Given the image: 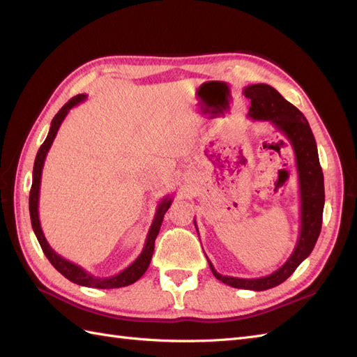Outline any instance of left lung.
Masks as SVG:
<instances>
[{
  "label": "left lung",
  "mask_w": 357,
  "mask_h": 357,
  "mask_svg": "<svg viewBox=\"0 0 357 357\" xmlns=\"http://www.w3.org/2000/svg\"><path fill=\"white\" fill-rule=\"evenodd\" d=\"M245 98L250 100L252 105L248 117L253 121L271 122L280 132L286 135L291 149L295 152L299 195H301V228L295 250L291 252L287 261L277 271L261 278H238L231 275H222L215 271L208 261L213 275L222 283L248 290H266L282 284L295 273L302 261L310 256L321 229L323 207H325V185H323V172L319 162V153L314 135L302 114L294 104L286 101L273 86L265 83L250 84L243 91ZM197 228V222L193 220ZM198 231V229H197Z\"/></svg>",
  "instance_id": "8db88e82"
}]
</instances>
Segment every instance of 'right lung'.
<instances>
[{"label": "right lung", "mask_w": 357, "mask_h": 357, "mask_svg": "<svg viewBox=\"0 0 357 357\" xmlns=\"http://www.w3.org/2000/svg\"><path fill=\"white\" fill-rule=\"evenodd\" d=\"M88 95L84 93H79L77 96L71 98L62 109L56 113V116L53 117V121L50 123V129L49 134L45 139V143L41 144V147L38 149V153L36 156V162H34V171H32V186H31V192H29V215H31V225L32 229H34V234L37 236V240L45 252L46 257L50 261V264L55 266L58 271L68 278L70 282L80 284V286H86V287H96V289H116V287H125L135 283L137 280L142 277L150 265V261H152V255L155 250V240L159 234L162 220H164V215L168 211L169 205L172 202L171 197H165L162 199L158 205V210L155 214V219L152 222V226H150L147 238H146V244L143 247V252L139 253V256L135 259V261L129 265L128 268H125L123 271H121L116 275L112 277H95L92 274H89L88 271L79 265H75L67 259H63L61 255H58L53 248L49 245L45 234L41 231V225H40V219H38V198H40V185H41V172H43V167H45V160L47 156V152L50 150V146L55 139L58 129L61 126V123L63 122V119L68 114V112L75 107L77 104L83 102Z\"/></svg>", "instance_id": "1"}]
</instances>
